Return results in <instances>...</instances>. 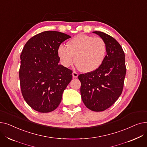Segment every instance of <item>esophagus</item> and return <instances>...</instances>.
I'll return each instance as SVG.
<instances>
[{"instance_id":"obj_1","label":"esophagus","mask_w":147,"mask_h":147,"mask_svg":"<svg viewBox=\"0 0 147 147\" xmlns=\"http://www.w3.org/2000/svg\"><path fill=\"white\" fill-rule=\"evenodd\" d=\"M72 74H73V78H77L78 77V75H79L78 73H77V72H76V71H73Z\"/></svg>"}]
</instances>
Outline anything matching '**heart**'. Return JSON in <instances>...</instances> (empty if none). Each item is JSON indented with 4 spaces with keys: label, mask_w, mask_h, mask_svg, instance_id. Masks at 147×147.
I'll list each match as a JSON object with an SVG mask.
<instances>
[{
    "label": "heart",
    "mask_w": 147,
    "mask_h": 147,
    "mask_svg": "<svg viewBox=\"0 0 147 147\" xmlns=\"http://www.w3.org/2000/svg\"><path fill=\"white\" fill-rule=\"evenodd\" d=\"M107 52V44L102 38L82 34L69 40L67 47L59 45L58 55L64 67H68L75 61L81 71L90 73L102 64Z\"/></svg>",
    "instance_id": "heart-1"
}]
</instances>
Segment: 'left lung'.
<instances>
[{
  "label": "left lung",
  "mask_w": 147,
  "mask_h": 147,
  "mask_svg": "<svg viewBox=\"0 0 147 147\" xmlns=\"http://www.w3.org/2000/svg\"><path fill=\"white\" fill-rule=\"evenodd\" d=\"M105 40L107 55L95 71L81 74L80 94L84 104L94 111L109 109L121 95L126 73L125 55L121 45L111 36L94 32Z\"/></svg>",
  "instance_id": "left-lung-1"
}]
</instances>
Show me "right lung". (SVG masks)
<instances>
[{
  "label": "right lung",
  "instance_id": "1",
  "mask_svg": "<svg viewBox=\"0 0 147 147\" xmlns=\"http://www.w3.org/2000/svg\"><path fill=\"white\" fill-rule=\"evenodd\" d=\"M71 37L55 31L38 33L27 41L21 54L19 77L27 104L40 113L55 110L72 79L73 71L61 64L59 46Z\"/></svg>",
  "mask_w": 147,
  "mask_h": 147
}]
</instances>
